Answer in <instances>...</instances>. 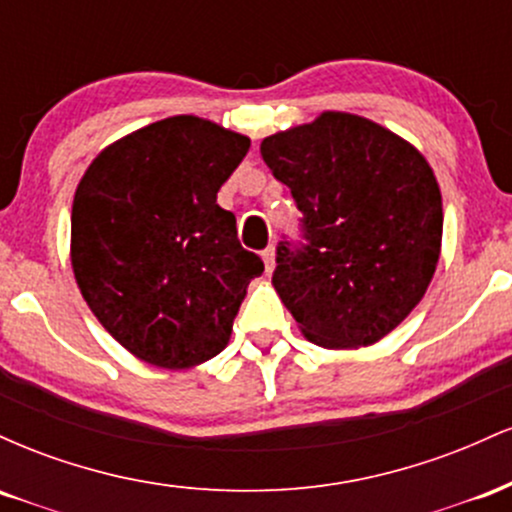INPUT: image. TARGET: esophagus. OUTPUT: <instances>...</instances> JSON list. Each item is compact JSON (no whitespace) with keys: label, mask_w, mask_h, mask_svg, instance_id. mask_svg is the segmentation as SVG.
Segmentation results:
<instances>
[{"label":"esophagus","mask_w":512,"mask_h":512,"mask_svg":"<svg viewBox=\"0 0 512 512\" xmlns=\"http://www.w3.org/2000/svg\"><path fill=\"white\" fill-rule=\"evenodd\" d=\"M262 260H264V269H267V274H272L276 267V250L272 248V245L262 252Z\"/></svg>","instance_id":"1"}]
</instances>
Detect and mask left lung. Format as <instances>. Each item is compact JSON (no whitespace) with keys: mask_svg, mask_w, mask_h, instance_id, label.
Listing matches in <instances>:
<instances>
[{"mask_svg":"<svg viewBox=\"0 0 512 512\" xmlns=\"http://www.w3.org/2000/svg\"><path fill=\"white\" fill-rule=\"evenodd\" d=\"M260 151L289 185L308 240L276 248L281 303L317 346L380 342L436 274L443 199L433 168L399 134L339 110L264 137Z\"/></svg>","mask_w":512,"mask_h":512,"instance_id":"1","label":"left lung"}]
</instances>
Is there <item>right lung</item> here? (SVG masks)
I'll use <instances>...</instances> for the list:
<instances>
[{"instance_id":"add662e5","label":"right lung","mask_w":512,"mask_h":512,"mask_svg":"<svg viewBox=\"0 0 512 512\" xmlns=\"http://www.w3.org/2000/svg\"><path fill=\"white\" fill-rule=\"evenodd\" d=\"M250 149L197 115L151 122L91 161L72 204V269L98 322L139 361L195 368L226 349L264 262L216 192Z\"/></svg>"}]
</instances>
